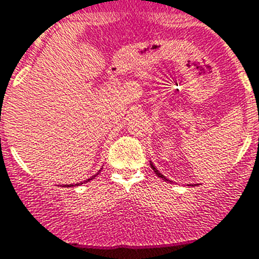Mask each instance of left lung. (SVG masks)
Masks as SVG:
<instances>
[{
  "mask_svg": "<svg viewBox=\"0 0 259 259\" xmlns=\"http://www.w3.org/2000/svg\"><path fill=\"white\" fill-rule=\"evenodd\" d=\"M150 165H151V168H152V170H154V171H155V174H156V176H157V177H159V178L164 179V181H166V182H171V181H169V179H168V178H165V177H164V176H162V174H161V173H160V171H159V170H157V169H156V168H155V166H154V164H152V162H150Z\"/></svg>",
  "mask_w": 259,
  "mask_h": 259,
  "instance_id": "left-lung-1",
  "label": "left lung"
}]
</instances>
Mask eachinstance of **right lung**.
I'll use <instances>...</instances> for the list:
<instances>
[{
    "instance_id": "obj_1",
    "label": "right lung",
    "mask_w": 259,
    "mask_h": 259,
    "mask_svg": "<svg viewBox=\"0 0 259 259\" xmlns=\"http://www.w3.org/2000/svg\"><path fill=\"white\" fill-rule=\"evenodd\" d=\"M95 176H97V174H95ZM95 176H94V177H91V178H89L88 181H85V182H83V183H86V182H90L91 179H94V178H95ZM80 184H82V183H76L75 186H80ZM66 187H73V184H68V186H66Z\"/></svg>"
}]
</instances>
